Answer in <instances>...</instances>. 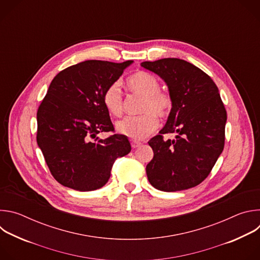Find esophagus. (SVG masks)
<instances>
[{
  "label": "esophagus",
  "mask_w": 260,
  "mask_h": 260,
  "mask_svg": "<svg viewBox=\"0 0 260 260\" xmlns=\"http://www.w3.org/2000/svg\"><path fill=\"white\" fill-rule=\"evenodd\" d=\"M131 144H132V147H133V148H137V147L141 146V143L138 142V141H132Z\"/></svg>",
  "instance_id": "34e87169"
}]
</instances>
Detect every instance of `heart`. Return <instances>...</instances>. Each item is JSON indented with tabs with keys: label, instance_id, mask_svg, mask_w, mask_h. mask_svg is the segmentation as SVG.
<instances>
[{
	"label": "heart",
	"instance_id": "1",
	"mask_svg": "<svg viewBox=\"0 0 260 260\" xmlns=\"http://www.w3.org/2000/svg\"><path fill=\"white\" fill-rule=\"evenodd\" d=\"M126 85L133 93L143 98L140 107V113L143 114L125 117L117 122L116 127L120 134L133 140H142L156 129L158 125L156 115L161 119L170 116L174 101L168 91L160 89V82L153 74L145 71L135 73L126 80ZM103 104L112 116L118 117L122 114L123 101L117 82L110 84L105 89Z\"/></svg>",
	"mask_w": 260,
	"mask_h": 260
}]
</instances>
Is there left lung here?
I'll return each mask as SVG.
<instances>
[{"instance_id":"obj_1","label":"left lung","mask_w":260,"mask_h":260,"mask_svg":"<svg viewBox=\"0 0 260 260\" xmlns=\"http://www.w3.org/2000/svg\"><path fill=\"white\" fill-rule=\"evenodd\" d=\"M141 66L162 78L174 106L159 135L149 140L153 158L146 167L148 180L162 191L197 186L211 173L225 140L226 110L211 77L180 58L144 61ZM177 134L165 140V133Z\"/></svg>"}]
</instances>
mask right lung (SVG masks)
I'll use <instances>...</instances> for the list:
<instances>
[{"mask_svg":"<svg viewBox=\"0 0 260 260\" xmlns=\"http://www.w3.org/2000/svg\"><path fill=\"white\" fill-rule=\"evenodd\" d=\"M132 62L85 60L60 71L51 81L37 112V143L63 186L79 191L103 187L114 161L131 152L125 136L102 140L96 135L114 132L103 93Z\"/></svg>","mask_w":260,"mask_h":260,"instance_id":"obj_1","label":"right lung"}]
</instances>
